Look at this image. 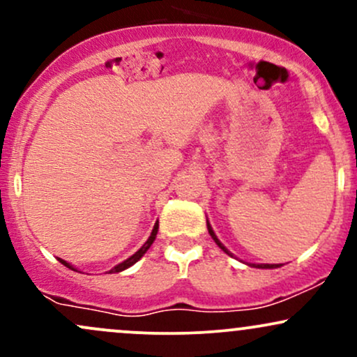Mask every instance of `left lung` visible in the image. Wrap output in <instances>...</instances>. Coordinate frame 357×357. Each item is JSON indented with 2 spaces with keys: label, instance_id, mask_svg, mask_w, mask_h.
Masks as SVG:
<instances>
[{
  "label": "left lung",
  "instance_id": "obj_1",
  "mask_svg": "<svg viewBox=\"0 0 357 357\" xmlns=\"http://www.w3.org/2000/svg\"><path fill=\"white\" fill-rule=\"evenodd\" d=\"M208 231H210L211 238L216 241V245H218V247H220L221 250H223V252H225V253H228V255H231V253H230V252H228V250L223 247V243H221V241H220L218 238H216V235H215V233H213V230H211L210 223H208ZM231 257H233V255H231ZM252 267H257V268H277V267H280V265H270V264H264V265H252Z\"/></svg>",
  "mask_w": 357,
  "mask_h": 357
}]
</instances>
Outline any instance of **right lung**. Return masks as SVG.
<instances>
[{
  "mask_svg": "<svg viewBox=\"0 0 357 357\" xmlns=\"http://www.w3.org/2000/svg\"><path fill=\"white\" fill-rule=\"evenodd\" d=\"M155 235H158V223H155V225H154V228H153V233H151V236H149V238H147V241H146V243H144V245H142V247H141V248H139V250H137V252H136V253H134V255H132V257H129V258H127V260H124V261H122V264H119V265H116V267H114L112 270H110V272H112V273L122 272V270L129 268V267H130V265H134V264H136V261L139 260V258H141L142 255H144V253L147 252V250H149V247H151V245H153V241L155 240ZM59 260L61 261V264H63V265H65V267H68V268L75 270V268H73V267H72V265H70V264H67V261H65V260H61V258H59ZM75 272H77V270H75Z\"/></svg>",
  "mask_w": 357,
  "mask_h": 357,
  "instance_id": "add662e5",
  "label": "right lung"
}]
</instances>
